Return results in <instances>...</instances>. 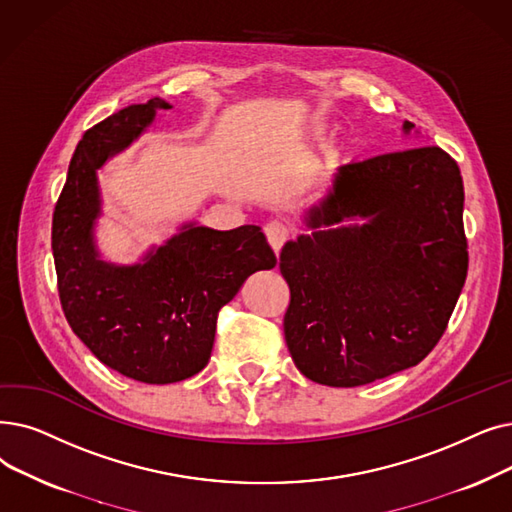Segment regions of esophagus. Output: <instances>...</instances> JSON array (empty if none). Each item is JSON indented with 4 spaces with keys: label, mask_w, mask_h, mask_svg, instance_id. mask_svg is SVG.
<instances>
[{
    "label": "esophagus",
    "mask_w": 512,
    "mask_h": 512,
    "mask_svg": "<svg viewBox=\"0 0 512 512\" xmlns=\"http://www.w3.org/2000/svg\"><path fill=\"white\" fill-rule=\"evenodd\" d=\"M263 232H265V238H268V242H270V247L276 253L282 249V244L288 240V236H291V230H288L286 224H282V221H278V219L270 221V224H265Z\"/></svg>",
    "instance_id": "obj_1"
}]
</instances>
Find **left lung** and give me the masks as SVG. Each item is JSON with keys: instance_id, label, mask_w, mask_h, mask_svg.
Listing matches in <instances>:
<instances>
[{"instance_id": "obj_1", "label": "left lung", "mask_w": 512, "mask_h": 512, "mask_svg": "<svg viewBox=\"0 0 512 512\" xmlns=\"http://www.w3.org/2000/svg\"><path fill=\"white\" fill-rule=\"evenodd\" d=\"M462 207L460 169L439 146L339 167L305 215L311 234L280 253L284 339L307 379L360 387L427 358L469 268Z\"/></svg>"}]
</instances>
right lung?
Here are the masks:
<instances>
[{
	"mask_svg": "<svg viewBox=\"0 0 512 512\" xmlns=\"http://www.w3.org/2000/svg\"><path fill=\"white\" fill-rule=\"evenodd\" d=\"M169 102L131 104L85 131L54 209L52 251L66 320L96 358L133 381L177 383L211 358L219 309L276 255L261 228L211 230L186 224L142 263L100 259L98 169L127 148Z\"/></svg>",
	"mask_w": 512,
	"mask_h": 512,
	"instance_id": "1",
	"label": "right lung"
}]
</instances>
